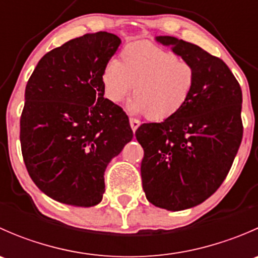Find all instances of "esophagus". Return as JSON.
Returning <instances> with one entry per match:
<instances>
[{
	"instance_id": "34e87169",
	"label": "esophagus",
	"mask_w": 258,
	"mask_h": 258,
	"mask_svg": "<svg viewBox=\"0 0 258 258\" xmlns=\"http://www.w3.org/2000/svg\"><path fill=\"white\" fill-rule=\"evenodd\" d=\"M140 123H141V122L139 121V119H136V118H130V124H131V128H132V131H136L137 128H139V126H140Z\"/></svg>"
}]
</instances>
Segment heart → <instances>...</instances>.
<instances>
[{
    "instance_id": "1",
    "label": "heart",
    "mask_w": 258,
    "mask_h": 258,
    "mask_svg": "<svg viewBox=\"0 0 258 258\" xmlns=\"http://www.w3.org/2000/svg\"><path fill=\"white\" fill-rule=\"evenodd\" d=\"M195 69L186 59L147 42H135L122 49L121 59H110L101 74L103 93L114 105L134 88L130 110L163 121L178 113L192 95Z\"/></svg>"
}]
</instances>
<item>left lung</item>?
Masks as SVG:
<instances>
[{
  "instance_id": "1",
  "label": "left lung",
  "mask_w": 258,
  "mask_h": 258,
  "mask_svg": "<svg viewBox=\"0 0 258 258\" xmlns=\"http://www.w3.org/2000/svg\"><path fill=\"white\" fill-rule=\"evenodd\" d=\"M158 43L194 66L192 95L161 123H144L142 187L148 202L167 211L191 209L222 184L242 140V91L227 64L194 43L157 36Z\"/></svg>"
}]
</instances>
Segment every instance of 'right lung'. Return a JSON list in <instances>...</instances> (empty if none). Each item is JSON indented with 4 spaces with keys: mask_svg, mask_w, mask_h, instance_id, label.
<instances>
[{
    "mask_svg": "<svg viewBox=\"0 0 258 258\" xmlns=\"http://www.w3.org/2000/svg\"><path fill=\"white\" fill-rule=\"evenodd\" d=\"M113 33H86L46 53L31 75L21 116L28 175L54 201H102L105 171L134 137L128 117L103 97L101 74L118 48Z\"/></svg>",
    "mask_w": 258,
    "mask_h": 258,
    "instance_id": "right-lung-1",
    "label": "right lung"
}]
</instances>
